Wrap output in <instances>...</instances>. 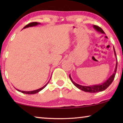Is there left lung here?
<instances>
[{
    "mask_svg": "<svg viewBox=\"0 0 123 123\" xmlns=\"http://www.w3.org/2000/svg\"><path fill=\"white\" fill-rule=\"evenodd\" d=\"M93 26L98 32L101 33V34H105V33L104 32L103 29H102L101 28H100L99 26L95 25H93ZM113 50H114V55H115V56L116 57V61H117L115 69H114V71L113 74L110 76V78L108 79L107 80H106L105 82L101 83L100 84H99L95 85H91V86H82V85H80L79 84H76V82H75L74 81L72 80L71 76H70V74H69V78L73 84L74 85V86H75L77 88L81 89V90L86 92H89V93H97V92H101L105 90V89L111 84V83L113 81L114 77H115V75H116L117 68V59L116 51H115V50H114V47H113Z\"/></svg>",
    "mask_w": 123,
    "mask_h": 123,
    "instance_id": "1",
    "label": "left lung"
}]
</instances>
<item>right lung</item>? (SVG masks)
<instances>
[{"label": "right lung", "mask_w": 123, "mask_h": 123, "mask_svg": "<svg viewBox=\"0 0 123 123\" xmlns=\"http://www.w3.org/2000/svg\"><path fill=\"white\" fill-rule=\"evenodd\" d=\"M38 24H40V23H37V22H32V23H29L28 25H26V26H25L24 28H23V29H25L26 28H29V27H32V26H36ZM49 82V81L46 84L44 85V86H43L42 87H41V88H39L38 89H36V90H34V91H20V90H19V89H16L18 91H19V92H22L23 93H24V94H36V93H38L39 91H41V90H42L43 88H44L45 87L47 86V85L48 84Z\"/></svg>", "instance_id": "obj_1"}]
</instances>
